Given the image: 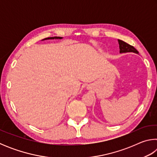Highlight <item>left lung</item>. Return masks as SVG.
<instances>
[{
    "instance_id": "left-lung-1",
    "label": "left lung",
    "mask_w": 157,
    "mask_h": 157,
    "mask_svg": "<svg viewBox=\"0 0 157 157\" xmlns=\"http://www.w3.org/2000/svg\"><path fill=\"white\" fill-rule=\"evenodd\" d=\"M119 44V48H120V53H126V52H134L136 54H139V52L137 50L133 47L131 45L127 44L122 40L118 39V40Z\"/></svg>"
}]
</instances>
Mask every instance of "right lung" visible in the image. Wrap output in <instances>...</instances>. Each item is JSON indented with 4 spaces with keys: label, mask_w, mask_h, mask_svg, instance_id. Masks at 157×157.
Returning <instances> with one entry per match:
<instances>
[{
    "label": "right lung",
    "mask_w": 157,
    "mask_h": 157,
    "mask_svg": "<svg viewBox=\"0 0 157 157\" xmlns=\"http://www.w3.org/2000/svg\"><path fill=\"white\" fill-rule=\"evenodd\" d=\"M63 39V37H61V36H53V37H48V38L44 39L42 41H44V40H48V39Z\"/></svg>",
    "instance_id": "right-lung-1"
}]
</instances>
